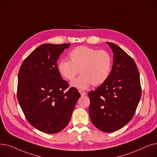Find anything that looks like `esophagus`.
Wrapping results in <instances>:
<instances>
[{
    "label": "esophagus",
    "mask_w": 157,
    "mask_h": 157,
    "mask_svg": "<svg viewBox=\"0 0 157 157\" xmlns=\"http://www.w3.org/2000/svg\"><path fill=\"white\" fill-rule=\"evenodd\" d=\"M79 93L81 94V96H85V95H86V92H83V91H79Z\"/></svg>",
    "instance_id": "34e87169"
}]
</instances>
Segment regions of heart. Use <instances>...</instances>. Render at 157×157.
<instances>
[{
    "instance_id": "1",
    "label": "heart",
    "mask_w": 157,
    "mask_h": 157,
    "mask_svg": "<svg viewBox=\"0 0 157 157\" xmlns=\"http://www.w3.org/2000/svg\"><path fill=\"white\" fill-rule=\"evenodd\" d=\"M69 57L71 61H59L57 69L61 76L67 80H72L79 70L81 74L71 83L73 87L85 90L91 85L103 84L110 76L112 58L106 51L82 45L72 49Z\"/></svg>"
}]
</instances>
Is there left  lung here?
Returning a JSON list of instances; mask_svg holds the SVG:
<instances>
[{
  "instance_id": "obj_1",
  "label": "left lung",
  "mask_w": 157,
  "mask_h": 157,
  "mask_svg": "<svg viewBox=\"0 0 157 157\" xmlns=\"http://www.w3.org/2000/svg\"><path fill=\"white\" fill-rule=\"evenodd\" d=\"M113 53L110 76L88 93L92 124L104 132H113L133 118L141 98L140 75L132 57L120 47L106 42Z\"/></svg>"
}]
</instances>
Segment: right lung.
<instances>
[{
  "instance_id": "1",
  "label": "right lung",
  "mask_w": 157,
  "mask_h": 157,
  "mask_svg": "<svg viewBox=\"0 0 157 157\" xmlns=\"http://www.w3.org/2000/svg\"><path fill=\"white\" fill-rule=\"evenodd\" d=\"M70 44H45L27 57L20 68L17 98L25 117L38 130L56 133L69 124L81 95L69 88L57 69V60Z\"/></svg>"
}]
</instances>
